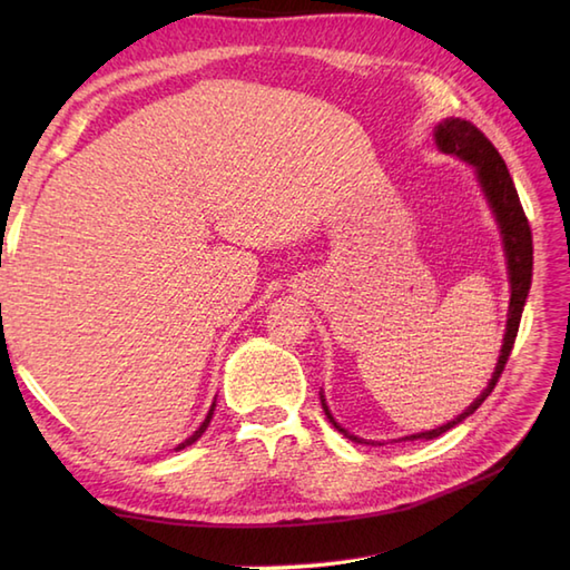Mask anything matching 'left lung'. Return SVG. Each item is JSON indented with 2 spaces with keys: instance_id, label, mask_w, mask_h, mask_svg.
<instances>
[{
  "instance_id": "left-lung-1",
  "label": "left lung",
  "mask_w": 570,
  "mask_h": 570,
  "mask_svg": "<svg viewBox=\"0 0 570 570\" xmlns=\"http://www.w3.org/2000/svg\"><path fill=\"white\" fill-rule=\"evenodd\" d=\"M435 144H439L441 151L445 154H455L460 159H465L468 164L475 166L478 178H480V186L485 190V196L492 205L494 215H498V223L502 229V237H504V249H507V269H510V284H512V298H510V318H507V333H504V343H502V353L498 360V367L492 372V380L485 386V392H482L475 402H472L463 414L458 419H453L451 423H445L441 429H433L426 433H416V435H409L406 441H414V439H439L441 433H445L448 429L458 426L460 421H465L470 414H475V409L482 406V402L492 394L494 384H498L500 374L507 365V360L512 355V347L517 341V331H519V321H522V311H524V301L529 296V286H531V266H534V245H531V227L529 220L524 215L522 208V200H519V193L514 188V180L507 171V164L500 156V151L492 147V141L482 135V131L468 122V119H445L443 125H439L435 129ZM323 409H325V416H331L328 406H325V399H323ZM333 426L337 431H343L350 441L362 443L357 435L347 433L345 429L337 426L333 421Z\"/></svg>"
}]
</instances>
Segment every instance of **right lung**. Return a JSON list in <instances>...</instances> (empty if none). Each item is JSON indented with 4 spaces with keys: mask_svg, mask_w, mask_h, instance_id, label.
<instances>
[{
    "mask_svg": "<svg viewBox=\"0 0 570 570\" xmlns=\"http://www.w3.org/2000/svg\"><path fill=\"white\" fill-rule=\"evenodd\" d=\"M213 411H215V404L210 406V411H208V416H205V421L200 423V429H198L196 433H193V435H190V439H188L186 443H180L178 448H186V445H190L193 441H198V439H200V435H203V431H205V429H208V423H210V419H213Z\"/></svg>",
    "mask_w": 570,
    "mask_h": 570,
    "instance_id": "add662e5",
    "label": "right lung"
}]
</instances>
